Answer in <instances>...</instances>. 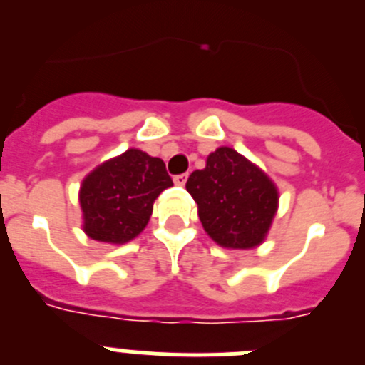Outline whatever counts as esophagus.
Masks as SVG:
<instances>
[{
	"instance_id": "esophagus-1",
	"label": "esophagus",
	"mask_w": 365,
	"mask_h": 365,
	"mask_svg": "<svg viewBox=\"0 0 365 365\" xmlns=\"http://www.w3.org/2000/svg\"><path fill=\"white\" fill-rule=\"evenodd\" d=\"M186 180H188V173H180V175L173 177V182H175L177 186H185Z\"/></svg>"
}]
</instances>
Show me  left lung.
<instances>
[{
	"instance_id": "left-lung-1",
	"label": "left lung",
	"mask_w": 365,
	"mask_h": 365,
	"mask_svg": "<svg viewBox=\"0 0 365 365\" xmlns=\"http://www.w3.org/2000/svg\"><path fill=\"white\" fill-rule=\"evenodd\" d=\"M186 190L197 202L205 232L222 248L259 247L278 212L279 192L274 180L228 146L208 155L206 166L188 177Z\"/></svg>"
}]
</instances>
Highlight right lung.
Listing matches in <instances>:
<instances>
[{
    "label": "right lung",
    "instance_id": "1",
    "mask_svg": "<svg viewBox=\"0 0 365 365\" xmlns=\"http://www.w3.org/2000/svg\"><path fill=\"white\" fill-rule=\"evenodd\" d=\"M173 186L163 159L130 148L83 177L78 201L87 237L124 245L146 228L155 199Z\"/></svg>",
    "mask_w": 365,
    "mask_h": 365
}]
</instances>
